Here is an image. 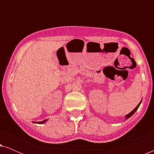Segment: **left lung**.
Masks as SVG:
<instances>
[{
    "label": "left lung",
    "mask_w": 154,
    "mask_h": 154,
    "mask_svg": "<svg viewBox=\"0 0 154 154\" xmlns=\"http://www.w3.org/2000/svg\"><path fill=\"white\" fill-rule=\"evenodd\" d=\"M141 102H142V101H141V102H140V103H139V104H138V105H137V106L135 107V108H134V109H133V110H132V111H131V112H130V113H128V114H127V115H126V116H125V120H127L128 119H129V118H130V117H131V116H132L134 114V112H135V111H136L137 110V109L139 108V106H140V104H141Z\"/></svg>",
    "instance_id": "1"
}]
</instances>
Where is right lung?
Instances as JSON below:
<instances>
[{
    "label": "right lung",
    "instance_id": "obj_1",
    "mask_svg": "<svg viewBox=\"0 0 154 154\" xmlns=\"http://www.w3.org/2000/svg\"><path fill=\"white\" fill-rule=\"evenodd\" d=\"M46 121H47V119H46V120H44V121H39V122H33V123H38V124H43V123H45Z\"/></svg>",
    "mask_w": 154,
    "mask_h": 154
}]
</instances>
